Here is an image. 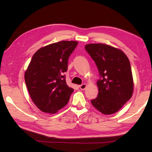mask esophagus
<instances>
[{"label":"esophagus","mask_w":152,"mask_h":152,"mask_svg":"<svg viewBox=\"0 0 152 152\" xmlns=\"http://www.w3.org/2000/svg\"><path fill=\"white\" fill-rule=\"evenodd\" d=\"M79 88H80V89L84 90L86 89V83H83V84L79 86Z\"/></svg>","instance_id":"34e87169"}]
</instances>
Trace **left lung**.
Returning a JSON list of instances; mask_svg holds the SVG:
<instances>
[{
  "instance_id": "obj_1",
  "label": "left lung",
  "mask_w": 152,
  "mask_h": 152,
  "mask_svg": "<svg viewBox=\"0 0 152 152\" xmlns=\"http://www.w3.org/2000/svg\"><path fill=\"white\" fill-rule=\"evenodd\" d=\"M85 49L95 61L100 75L96 82L97 97L91 100V104L102 114H114L133 95L129 60L121 50L104 44H87Z\"/></svg>"
}]
</instances>
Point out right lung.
<instances>
[{
  "label": "right lung",
  "mask_w": 152,
  "mask_h": 152,
  "mask_svg": "<svg viewBox=\"0 0 152 152\" xmlns=\"http://www.w3.org/2000/svg\"><path fill=\"white\" fill-rule=\"evenodd\" d=\"M76 41H61L41 48L35 53L25 73V80L32 101L41 111L55 114L69 101L74 89L67 86L70 54Z\"/></svg>",
  "instance_id": "right-lung-1"
}]
</instances>
